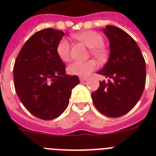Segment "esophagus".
I'll return each instance as SVG.
<instances>
[{
  "label": "esophagus",
  "mask_w": 156,
  "mask_h": 156,
  "mask_svg": "<svg viewBox=\"0 0 156 156\" xmlns=\"http://www.w3.org/2000/svg\"><path fill=\"white\" fill-rule=\"evenodd\" d=\"M79 79H80V82L83 83V82H85V81L87 80V78H82V77H80V78H79Z\"/></svg>",
  "instance_id": "34e87169"
}]
</instances>
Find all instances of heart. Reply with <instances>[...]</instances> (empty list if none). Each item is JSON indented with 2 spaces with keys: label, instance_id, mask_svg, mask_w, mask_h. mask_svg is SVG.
<instances>
[{
  "label": "heart",
  "instance_id": "obj_1",
  "mask_svg": "<svg viewBox=\"0 0 156 156\" xmlns=\"http://www.w3.org/2000/svg\"><path fill=\"white\" fill-rule=\"evenodd\" d=\"M73 37L79 40L87 47L90 48V53L99 61H104L107 56V50L104 46V38L99 32L95 30H85L75 34ZM57 55L63 61H69L70 60V48L69 44L66 39L58 43L56 47ZM97 67L95 61H90L81 62L76 61L68 67V72L72 75L79 77H87L92 73Z\"/></svg>",
  "mask_w": 156,
  "mask_h": 156
}]
</instances>
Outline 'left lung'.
Masks as SVG:
<instances>
[{"label":"left lung","mask_w":156,"mask_h":156,"mask_svg":"<svg viewBox=\"0 0 156 156\" xmlns=\"http://www.w3.org/2000/svg\"><path fill=\"white\" fill-rule=\"evenodd\" d=\"M103 31L109 40L110 56L98 73L108 80L100 81L91 97L100 112L108 117H119L130 111L143 95L146 62L137 43L126 31L110 25Z\"/></svg>","instance_id":"1"}]
</instances>
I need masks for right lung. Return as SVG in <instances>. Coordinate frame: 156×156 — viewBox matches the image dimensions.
Segmentation results:
<instances>
[{"label":"right lung","mask_w":156,"mask_h":156,"mask_svg":"<svg viewBox=\"0 0 156 156\" xmlns=\"http://www.w3.org/2000/svg\"><path fill=\"white\" fill-rule=\"evenodd\" d=\"M65 33L46 28L35 32L23 45L13 66L18 98L30 113L42 120L58 117L68 106L78 76L66 73L56 52Z\"/></svg>","instance_id":"obj_1"}]
</instances>
